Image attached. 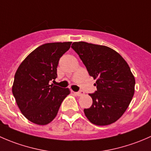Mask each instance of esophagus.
Wrapping results in <instances>:
<instances>
[{"label": "esophagus", "mask_w": 151, "mask_h": 151, "mask_svg": "<svg viewBox=\"0 0 151 151\" xmlns=\"http://www.w3.org/2000/svg\"><path fill=\"white\" fill-rule=\"evenodd\" d=\"M75 93L77 94V96H80L83 95V94H84L85 93H84V91H78V92H76Z\"/></svg>", "instance_id": "esophagus-1"}]
</instances>
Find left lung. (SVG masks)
<instances>
[{
    "mask_svg": "<svg viewBox=\"0 0 151 151\" xmlns=\"http://www.w3.org/2000/svg\"><path fill=\"white\" fill-rule=\"evenodd\" d=\"M71 48L78 54L90 76L96 82L93 104L85 109V116L93 124L106 126L119 119L134 93L135 79L126 60L116 51L103 45L74 42Z\"/></svg>",
    "mask_w": 151,
    "mask_h": 151,
    "instance_id": "1",
    "label": "left lung"
}]
</instances>
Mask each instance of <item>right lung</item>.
Segmentation results:
<instances>
[{"label": "right lung", "mask_w": 151, "mask_h": 151, "mask_svg": "<svg viewBox=\"0 0 151 151\" xmlns=\"http://www.w3.org/2000/svg\"><path fill=\"white\" fill-rule=\"evenodd\" d=\"M71 42L42 45L19 65L14 75L12 93L24 116L38 125H46L57 115L62 101L70 93L68 88L53 84L60 58Z\"/></svg>", "instance_id": "1"}]
</instances>
